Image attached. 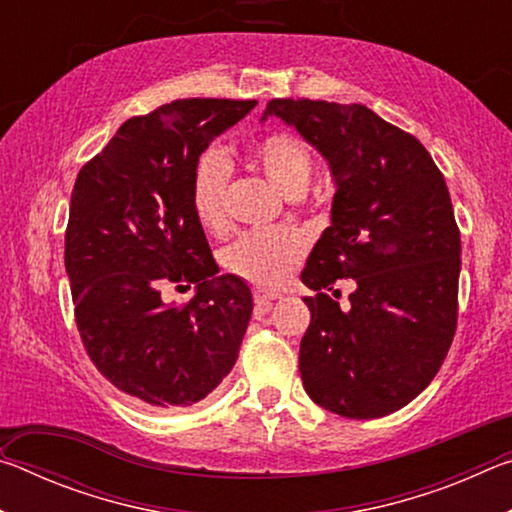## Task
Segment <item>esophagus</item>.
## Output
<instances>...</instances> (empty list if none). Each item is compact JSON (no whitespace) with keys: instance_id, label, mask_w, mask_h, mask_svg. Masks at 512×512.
Wrapping results in <instances>:
<instances>
[{"instance_id":"esophagus-1","label":"esophagus","mask_w":512,"mask_h":512,"mask_svg":"<svg viewBox=\"0 0 512 512\" xmlns=\"http://www.w3.org/2000/svg\"><path fill=\"white\" fill-rule=\"evenodd\" d=\"M273 300H277V293H264V291H255V305L262 311H271Z\"/></svg>"}]
</instances>
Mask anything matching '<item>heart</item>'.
Listing matches in <instances>:
<instances>
[{
	"instance_id": "b5f03b06",
	"label": "heart",
	"mask_w": 512,
	"mask_h": 512,
	"mask_svg": "<svg viewBox=\"0 0 512 512\" xmlns=\"http://www.w3.org/2000/svg\"><path fill=\"white\" fill-rule=\"evenodd\" d=\"M255 167L280 189L284 196L305 194L314 176L316 158L311 146L293 131H271L248 149ZM230 167L219 153H205L196 162L192 176V210L196 221L210 235H225L228 219ZM307 253V241L293 228H271L239 235L221 250V266L255 287L275 289L287 280Z\"/></svg>"
}]
</instances>
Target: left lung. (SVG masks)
<instances>
[{
    "label": "left lung",
    "mask_w": 512,
    "mask_h": 512,
    "mask_svg": "<svg viewBox=\"0 0 512 512\" xmlns=\"http://www.w3.org/2000/svg\"><path fill=\"white\" fill-rule=\"evenodd\" d=\"M266 115L325 155L332 225L300 280L311 323L300 341L307 395L345 418H381L418 397L452 348L461 232L443 173L411 133L361 103L271 99ZM352 279L341 308L328 291ZM341 298V291H334Z\"/></svg>",
    "instance_id": "1"
}]
</instances>
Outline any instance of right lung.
Returning a JSON list of instances; mask_svg holds the SVG:
<instances>
[{
  "label": "right lung",
  "mask_w": 512,
  "mask_h": 512,
  "mask_svg": "<svg viewBox=\"0 0 512 512\" xmlns=\"http://www.w3.org/2000/svg\"><path fill=\"white\" fill-rule=\"evenodd\" d=\"M255 99H176L126 119L81 167L65 268L83 348L103 377L151 409L205 400L239 357L253 296L219 275L192 210V176L216 135ZM180 306L164 288H188Z\"/></svg>",
  "instance_id": "1"
}]
</instances>
